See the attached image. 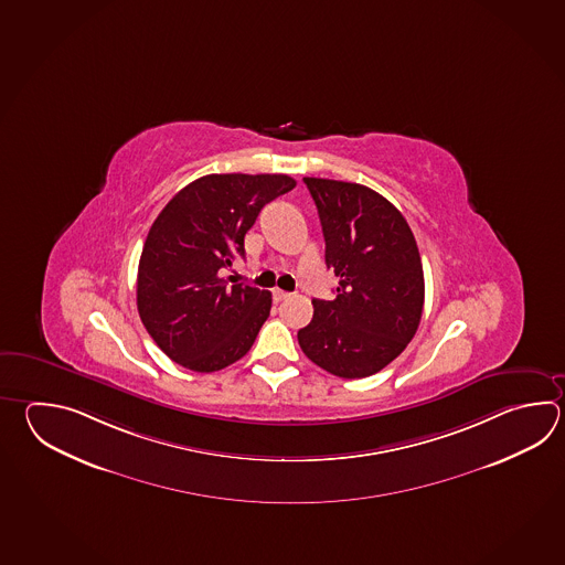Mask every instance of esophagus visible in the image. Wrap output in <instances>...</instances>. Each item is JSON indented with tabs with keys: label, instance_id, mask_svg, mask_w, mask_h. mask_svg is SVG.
Listing matches in <instances>:
<instances>
[{
	"label": "esophagus",
	"instance_id": "esophagus-1",
	"mask_svg": "<svg viewBox=\"0 0 565 565\" xmlns=\"http://www.w3.org/2000/svg\"><path fill=\"white\" fill-rule=\"evenodd\" d=\"M289 294L288 291H284V289H274V300L281 301L288 300Z\"/></svg>",
	"mask_w": 565,
	"mask_h": 565
}]
</instances>
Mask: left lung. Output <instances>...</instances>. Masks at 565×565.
I'll return each instance as SVG.
<instances>
[{
    "instance_id": "left-lung-1",
    "label": "left lung",
    "mask_w": 565,
    "mask_h": 565,
    "mask_svg": "<svg viewBox=\"0 0 565 565\" xmlns=\"http://www.w3.org/2000/svg\"><path fill=\"white\" fill-rule=\"evenodd\" d=\"M318 207L326 265L340 277L335 300H311L298 332L303 354L340 379H366L416 334L425 276L403 213L369 186L303 177Z\"/></svg>"
}]
</instances>
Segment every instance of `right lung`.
Masks as SVG:
<instances>
[{
  "instance_id": "obj_1",
  "label": "right lung",
  "mask_w": 565,
  "mask_h": 565,
  "mask_svg": "<svg viewBox=\"0 0 565 565\" xmlns=\"http://www.w3.org/2000/svg\"><path fill=\"white\" fill-rule=\"evenodd\" d=\"M288 174H205L164 205L142 247L140 320L183 369L215 372L249 352L271 310L267 289L221 277L265 203L288 193Z\"/></svg>"
}]
</instances>
